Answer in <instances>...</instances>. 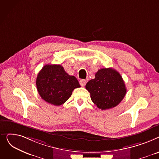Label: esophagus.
Here are the masks:
<instances>
[{
    "label": "esophagus",
    "instance_id": "esophagus-1",
    "mask_svg": "<svg viewBox=\"0 0 159 159\" xmlns=\"http://www.w3.org/2000/svg\"><path fill=\"white\" fill-rule=\"evenodd\" d=\"M86 83H87V81H86V80H81L80 81V85L82 86V87L85 86V85H86Z\"/></svg>",
    "mask_w": 159,
    "mask_h": 159
}]
</instances>
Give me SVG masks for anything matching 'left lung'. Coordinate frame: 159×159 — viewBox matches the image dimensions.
<instances>
[{
    "mask_svg": "<svg viewBox=\"0 0 159 159\" xmlns=\"http://www.w3.org/2000/svg\"><path fill=\"white\" fill-rule=\"evenodd\" d=\"M92 102L101 110L118 105L126 95V89L120 74L112 68L101 69L85 86Z\"/></svg>",
    "mask_w": 159,
    "mask_h": 159,
    "instance_id": "obj_1",
    "label": "left lung"
}]
</instances>
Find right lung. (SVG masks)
Here are the masks:
<instances>
[{"instance_id":"right-lung-1","label":"right lung","mask_w":159,"mask_h":159,"mask_svg":"<svg viewBox=\"0 0 159 159\" xmlns=\"http://www.w3.org/2000/svg\"><path fill=\"white\" fill-rule=\"evenodd\" d=\"M36 85L40 97L46 102L60 106L71 96L74 89L80 85L60 65H45L39 72Z\"/></svg>"}]
</instances>
